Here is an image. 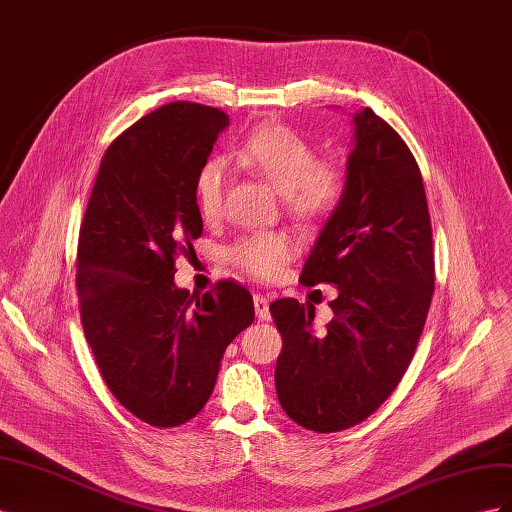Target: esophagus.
<instances>
[{
  "label": "esophagus",
  "mask_w": 512,
  "mask_h": 512,
  "mask_svg": "<svg viewBox=\"0 0 512 512\" xmlns=\"http://www.w3.org/2000/svg\"><path fill=\"white\" fill-rule=\"evenodd\" d=\"M254 307H256V316L262 322L271 320V312H269V299L262 297V294H254Z\"/></svg>",
  "instance_id": "obj_1"
}]
</instances>
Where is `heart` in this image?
<instances>
[{
	"label": "heart",
	"mask_w": 512,
	"mask_h": 512,
	"mask_svg": "<svg viewBox=\"0 0 512 512\" xmlns=\"http://www.w3.org/2000/svg\"><path fill=\"white\" fill-rule=\"evenodd\" d=\"M237 162L265 179L284 198L286 211L299 222L324 220L339 207L346 192V173L335 160H316L312 143L286 123H265L235 151ZM226 170L207 162L196 175V207L211 222L224 205ZM297 254V243L282 232H256L232 243L226 252L230 265L258 280H275Z\"/></svg>",
	"instance_id": "1"
}]
</instances>
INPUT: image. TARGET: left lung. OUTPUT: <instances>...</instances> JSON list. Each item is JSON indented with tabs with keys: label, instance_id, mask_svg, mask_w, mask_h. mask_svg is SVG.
<instances>
[{
	"label": "left lung",
	"instance_id": "8db88e82",
	"mask_svg": "<svg viewBox=\"0 0 512 512\" xmlns=\"http://www.w3.org/2000/svg\"><path fill=\"white\" fill-rule=\"evenodd\" d=\"M342 203L322 228L301 282L337 286L333 320L314 333L312 305L277 299L282 335L275 389L309 431L359 425L397 389L421 339L436 286L421 168L371 108L354 115Z\"/></svg>",
	"mask_w": 512,
	"mask_h": 512
}]
</instances>
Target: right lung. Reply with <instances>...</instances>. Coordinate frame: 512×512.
<instances>
[{"label":"right lung","instance_id":"obj_1","mask_svg":"<svg viewBox=\"0 0 512 512\" xmlns=\"http://www.w3.org/2000/svg\"><path fill=\"white\" fill-rule=\"evenodd\" d=\"M228 126L220 108L170 102L108 145L76 250L85 339L108 391L151 427L205 408L226 346L254 322L245 286H175V260L203 235L196 175Z\"/></svg>","mask_w":512,"mask_h":512}]
</instances>
